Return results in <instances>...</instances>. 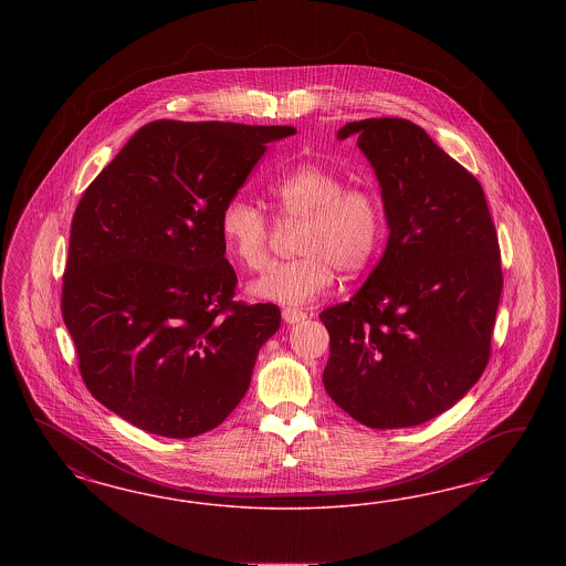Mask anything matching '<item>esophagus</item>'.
Masks as SVG:
<instances>
[{"mask_svg": "<svg viewBox=\"0 0 566 566\" xmlns=\"http://www.w3.org/2000/svg\"><path fill=\"white\" fill-rule=\"evenodd\" d=\"M282 319H284L286 324L294 326V324L305 322V319H307V313H305V311H301V308L286 307L282 311Z\"/></svg>", "mask_w": 566, "mask_h": 566, "instance_id": "34e87169", "label": "esophagus"}]
</instances>
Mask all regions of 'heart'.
Masks as SVG:
<instances>
[{
  "label": "heart",
  "instance_id": "b5f03b06",
  "mask_svg": "<svg viewBox=\"0 0 566 566\" xmlns=\"http://www.w3.org/2000/svg\"><path fill=\"white\" fill-rule=\"evenodd\" d=\"M268 192L284 222H301V258L274 263L251 282L255 298L303 305L332 286L336 270L359 274L381 244L384 203L369 187H346V178L317 161L298 164L268 182ZM220 234L228 253L249 270L265 265L272 226L261 207L244 197L226 201Z\"/></svg>",
  "mask_w": 566,
  "mask_h": 566
}]
</instances>
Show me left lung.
I'll return each mask as SVG.
<instances>
[{
  "label": "left lung",
  "mask_w": 566,
  "mask_h": 566,
  "mask_svg": "<svg viewBox=\"0 0 566 566\" xmlns=\"http://www.w3.org/2000/svg\"><path fill=\"white\" fill-rule=\"evenodd\" d=\"M353 135L390 234L359 292L319 315L324 386L367 428H412L454 407L488 365L502 292L496 228L478 178L421 126L369 118L338 130Z\"/></svg>",
  "instance_id": "8db88e82"
}]
</instances>
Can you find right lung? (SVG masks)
Masks as SVG:
<instances>
[{"instance_id":"obj_1","label":"right lung","mask_w":566,"mask_h":566,"mask_svg":"<svg viewBox=\"0 0 566 566\" xmlns=\"http://www.w3.org/2000/svg\"><path fill=\"white\" fill-rule=\"evenodd\" d=\"M292 126L155 120L74 211L62 315L105 409L164 438L218 428L247 395L272 303H234L220 213Z\"/></svg>"}]
</instances>
